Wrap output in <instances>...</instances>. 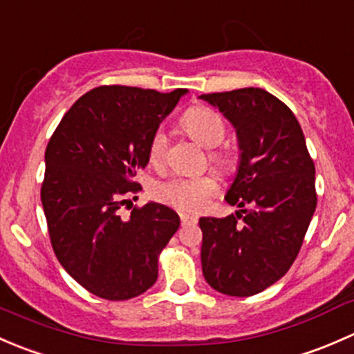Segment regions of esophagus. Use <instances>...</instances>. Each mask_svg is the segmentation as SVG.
Here are the masks:
<instances>
[{
	"label": "esophagus",
	"mask_w": 354,
	"mask_h": 354,
	"mask_svg": "<svg viewBox=\"0 0 354 354\" xmlns=\"http://www.w3.org/2000/svg\"><path fill=\"white\" fill-rule=\"evenodd\" d=\"M180 219L183 224H195L197 223V216H192V214L180 212Z\"/></svg>",
	"instance_id": "obj_1"
}]
</instances>
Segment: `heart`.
I'll return each instance as SVG.
<instances>
[{
  "instance_id": "heart-1",
  "label": "heart",
  "mask_w": 354,
  "mask_h": 354,
  "mask_svg": "<svg viewBox=\"0 0 354 354\" xmlns=\"http://www.w3.org/2000/svg\"><path fill=\"white\" fill-rule=\"evenodd\" d=\"M181 124L187 133L202 147L214 149L224 140L226 123L219 113L205 106L190 108L181 118ZM167 137L164 130H156L149 144V159L152 164H160L166 154ZM210 160L223 171L233 169L234 159L230 151H212ZM217 190V181L212 174L203 176H171L154 187V195L162 202L178 209L197 212L203 209L210 195Z\"/></svg>"
}]
</instances>
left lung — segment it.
I'll return each mask as SVG.
<instances>
[{"mask_svg": "<svg viewBox=\"0 0 354 354\" xmlns=\"http://www.w3.org/2000/svg\"><path fill=\"white\" fill-rule=\"evenodd\" d=\"M200 99L233 124L240 149L224 197L240 210L198 221L202 272L216 291L243 298L277 283L298 257L317 207L315 166L295 114L263 88Z\"/></svg>", "mask_w": 354, "mask_h": 354, "instance_id": "obj_1", "label": "left lung"}]
</instances>
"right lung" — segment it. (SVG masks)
Here are the masks:
<instances>
[{
    "label": "right lung",
    "mask_w": 354,
    "mask_h": 354,
    "mask_svg": "<svg viewBox=\"0 0 354 354\" xmlns=\"http://www.w3.org/2000/svg\"><path fill=\"white\" fill-rule=\"evenodd\" d=\"M188 91L104 85L82 95L46 149L41 188L53 250L63 269L92 295L121 301L157 281V259L180 216L157 202L118 214L140 190L133 176L149 162V144Z\"/></svg>",
    "instance_id": "add662e5"
}]
</instances>
